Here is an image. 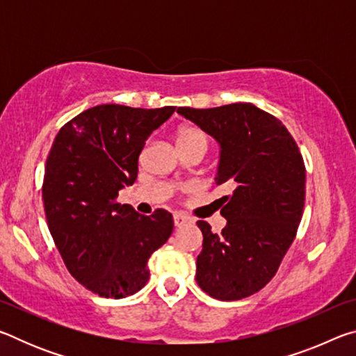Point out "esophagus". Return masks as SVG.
<instances>
[{
	"instance_id": "1",
	"label": "esophagus",
	"mask_w": 356,
	"mask_h": 356,
	"mask_svg": "<svg viewBox=\"0 0 356 356\" xmlns=\"http://www.w3.org/2000/svg\"><path fill=\"white\" fill-rule=\"evenodd\" d=\"M188 222H191V220H190V218H186V216H184V215H179V213L174 215V225H176L177 227L188 225Z\"/></svg>"
}]
</instances>
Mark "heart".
I'll return each instance as SVG.
<instances>
[{
	"label": "heart",
	"mask_w": 356,
	"mask_h": 356,
	"mask_svg": "<svg viewBox=\"0 0 356 356\" xmlns=\"http://www.w3.org/2000/svg\"><path fill=\"white\" fill-rule=\"evenodd\" d=\"M176 143L179 150L191 146L207 147L209 138L206 135V131L201 130L200 127H195V125H182L176 134Z\"/></svg>",
	"instance_id": "1"
}]
</instances>
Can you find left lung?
Returning a JSON list of instances; mask_svg holds the SVG:
<instances>
[{
  "label": "left lung",
  "mask_w": 356,
  "mask_h": 356,
  "mask_svg": "<svg viewBox=\"0 0 356 356\" xmlns=\"http://www.w3.org/2000/svg\"><path fill=\"white\" fill-rule=\"evenodd\" d=\"M218 141L216 185H226L221 234L197 221L202 251L196 281L210 297L242 300L256 293L278 272L292 245L305 207L306 170L297 143L280 119L252 104L207 110L177 108Z\"/></svg>",
  "instance_id": "left-lung-1"
}]
</instances>
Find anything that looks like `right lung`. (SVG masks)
Masks as SVG:
<instances>
[{
    "instance_id": "add662e5",
    "label": "right lung",
    "mask_w": 356,
    "mask_h": 356,
    "mask_svg": "<svg viewBox=\"0 0 356 356\" xmlns=\"http://www.w3.org/2000/svg\"><path fill=\"white\" fill-rule=\"evenodd\" d=\"M174 110L89 108L63 125L47 156L48 229L70 275L100 297L124 298L144 287L149 257L172 234L168 210L140 215L118 196L134 185L146 140Z\"/></svg>"
}]
</instances>
